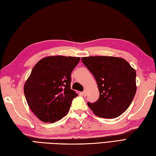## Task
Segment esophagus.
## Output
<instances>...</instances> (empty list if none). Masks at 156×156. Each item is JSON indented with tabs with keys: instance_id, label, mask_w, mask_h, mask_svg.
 <instances>
[{
	"instance_id": "esophagus-1",
	"label": "esophagus",
	"mask_w": 156,
	"mask_h": 156,
	"mask_svg": "<svg viewBox=\"0 0 156 156\" xmlns=\"http://www.w3.org/2000/svg\"><path fill=\"white\" fill-rule=\"evenodd\" d=\"M82 94H83L84 96H86L87 95V91L86 90H84L83 92H82Z\"/></svg>"
}]
</instances>
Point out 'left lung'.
I'll return each mask as SVG.
<instances>
[{"mask_svg":"<svg viewBox=\"0 0 156 156\" xmlns=\"http://www.w3.org/2000/svg\"><path fill=\"white\" fill-rule=\"evenodd\" d=\"M82 62L94 77L98 101L87 105L96 115L112 119L125 112L136 92V71L126 60L113 56H90Z\"/></svg>","mask_w":156,"mask_h":156,"instance_id":"obj_1","label":"left lung"}]
</instances>
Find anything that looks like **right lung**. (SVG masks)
I'll use <instances>...</instances> for the list:
<instances>
[{"label": "right lung", "mask_w": 156, "mask_h": 156, "mask_svg": "<svg viewBox=\"0 0 156 156\" xmlns=\"http://www.w3.org/2000/svg\"><path fill=\"white\" fill-rule=\"evenodd\" d=\"M79 61L77 57L52 55L33 67L23 92L29 107L41 121L54 123L68 113L78 96L70 89V75Z\"/></svg>", "instance_id": "1"}]
</instances>
